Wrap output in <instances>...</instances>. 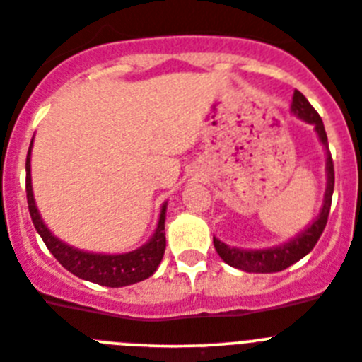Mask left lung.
Instances as JSON below:
<instances>
[{
  "label": "left lung",
  "instance_id": "8db88e82",
  "mask_svg": "<svg viewBox=\"0 0 362 362\" xmlns=\"http://www.w3.org/2000/svg\"><path fill=\"white\" fill-rule=\"evenodd\" d=\"M291 113L314 126L319 142L325 148V155H327V165H325L327 189H325L323 205H321L317 216L305 227V230L298 233L294 238H291L288 242L281 243V245L269 247V249H238V247H229L227 243L220 242L216 236H213V243L218 256L234 269L245 270V272H256V274H269V272L285 270L286 267L294 265L296 262L305 258L314 249L319 236L323 234L325 226H327L332 205V193H334V162H332V155L328 151V139L323 120H321L319 113L312 108V104L308 103L307 97L298 92V90H294V95H292Z\"/></svg>",
  "mask_w": 362,
  "mask_h": 362
}]
</instances>
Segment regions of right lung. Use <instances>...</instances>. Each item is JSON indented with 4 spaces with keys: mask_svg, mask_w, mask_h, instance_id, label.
<instances>
[{
    "mask_svg": "<svg viewBox=\"0 0 362 362\" xmlns=\"http://www.w3.org/2000/svg\"><path fill=\"white\" fill-rule=\"evenodd\" d=\"M34 142V139H32ZM32 142L27 155V200L28 211H30L32 221H34L35 230L39 236L43 238L45 245L48 247L54 258L61 263L71 274L77 278L86 279V281L97 283V285L119 286L133 285V283L144 281L153 272L158 269L165 250V211H168V202L162 204L160 214H158L157 229L153 233L148 242L142 247L129 252L122 254H103V252H88V250L77 249L74 245H68L63 240L55 236L47 223L39 214L37 205H35L34 191H32V175H30V155H32Z\"/></svg>",
    "mask_w": 362,
    "mask_h": 362,
    "instance_id": "1",
    "label": "right lung"
}]
</instances>
